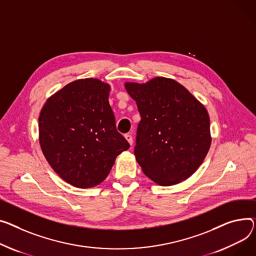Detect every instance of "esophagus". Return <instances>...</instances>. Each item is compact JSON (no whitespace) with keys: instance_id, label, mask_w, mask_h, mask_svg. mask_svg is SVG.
Listing matches in <instances>:
<instances>
[{"instance_id":"obj_1","label":"esophagus","mask_w":256,"mask_h":256,"mask_svg":"<svg viewBox=\"0 0 256 256\" xmlns=\"http://www.w3.org/2000/svg\"><path fill=\"white\" fill-rule=\"evenodd\" d=\"M124 138L128 140V142L130 145L132 144V137L130 134H124Z\"/></svg>"}]
</instances>
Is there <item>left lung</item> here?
I'll return each instance as SVG.
<instances>
[{"mask_svg": "<svg viewBox=\"0 0 256 256\" xmlns=\"http://www.w3.org/2000/svg\"><path fill=\"white\" fill-rule=\"evenodd\" d=\"M126 90L141 115L134 151L144 174L162 186L190 177L211 145L206 108L180 83L164 77L126 82Z\"/></svg>", "mask_w": 256, "mask_h": 256, "instance_id": "8db88e82", "label": "left lung"}]
</instances>
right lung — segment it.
Instances as JSON below:
<instances>
[{"label":"right lung","mask_w":256,"mask_h":256,"mask_svg":"<svg viewBox=\"0 0 256 256\" xmlns=\"http://www.w3.org/2000/svg\"><path fill=\"white\" fill-rule=\"evenodd\" d=\"M110 85L98 79L71 82L51 96L39 117L43 154L66 182L88 188L104 181L117 156L130 148L109 104Z\"/></svg>","instance_id":"right-lung-1"}]
</instances>
